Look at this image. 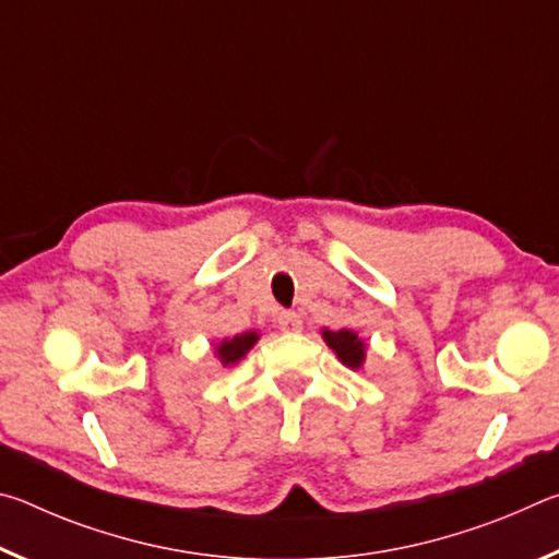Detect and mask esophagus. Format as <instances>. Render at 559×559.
<instances>
[{
	"mask_svg": "<svg viewBox=\"0 0 559 559\" xmlns=\"http://www.w3.org/2000/svg\"><path fill=\"white\" fill-rule=\"evenodd\" d=\"M278 328L283 330V333H298V330L302 328V320L296 310H283V313L278 316Z\"/></svg>",
	"mask_w": 559,
	"mask_h": 559,
	"instance_id": "esophagus-1",
	"label": "esophagus"
}]
</instances>
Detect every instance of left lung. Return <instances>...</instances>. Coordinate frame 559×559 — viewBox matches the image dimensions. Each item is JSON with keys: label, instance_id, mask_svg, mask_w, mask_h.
<instances>
[{"label": "left lung", "instance_id": "obj_1", "mask_svg": "<svg viewBox=\"0 0 559 559\" xmlns=\"http://www.w3.org/2000/svg\"><path fill=\"white\" fill-rule=\"evenodd\" d=\"M323 337L347 367L359 370V365H362V359H365V345L359 343L353 330H337V333H333V330H325Z\"/></svg>", "mask_w": 559, "mask_h": 559}]
</instances>
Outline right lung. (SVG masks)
Wrapping results in <instances>:
<instances>
[{
    "label": "right lung",
    "mask_w": 559,
    "mask_h": 559,
    "mask_svg": "<svg viewBox=\"0 0 559 559\" xmlns=\"http://www.w3.org/2000/svg\"><path fill=\"white\" fill-rule=\"evenodd\" d=\"M259 335L257 333H243V335H236L234 340H226V343L219 345V359L224 365H234L236 359H241L249 349L253 347V343H257Z\"/></svg>",
    "instance_id": "obj_1"
}]
</instances>
